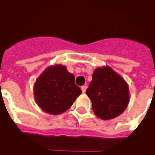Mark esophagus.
Masks as SVG:
<instances>
[{
	"mask_svg": "<svg viewBox=\"0 0 155 155\" xmlns=\"http://www.w3.org/2000/svg\"><path fill=\"white\" fill-rule=\"evenodd\" d=\"M86 89H87V86H86V85H83V86H81V91H82V92H83V93H84V92H85Z\"/></svg>",
	"mask_w": 155,
	"mask_h": 155,
	"instance_id": "1",
	"label": "esophagus"
}]
</instances>
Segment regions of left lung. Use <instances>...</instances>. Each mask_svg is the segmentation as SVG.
Masks as SVG:
<instances>
[{
    "mask_svg": "<svg viewBox=\"0 0 155 155\" xmlns=\"http://www.w3.org/2000/svg\"><path fill=\"white\" fill-rule=\"evenodd\" d=\"M86 94L95 115L104 120L122 114L130 101L128 84L110 66L94 70Z\"/></svg>",
    "mask_w": 155,
    "mask_h": 155,
    "instance_id": "1",
    "label": "left lung"
}]
</instances>
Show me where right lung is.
<instances>
[{"label": "right lung", "instance_id": "right-lung-1", "mask_svg": "<svg viewBox=\"0 0 155 155\" xmlns=\"http://www.w3.org/2000/svg\"><path fill=\"white\" fill-rule=\"evenodd\" d=\"M81 94V90L74 83V75L61 64L45 69L34 86L35 102L50 114L66 111Z\"/></svg>", "mask_w": 155, "mask_h": 155}]
</instances>
